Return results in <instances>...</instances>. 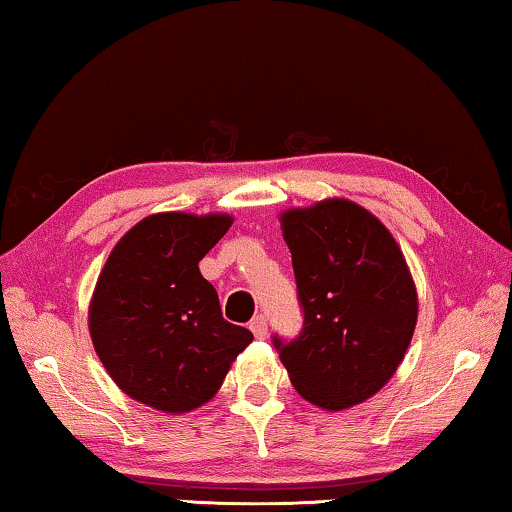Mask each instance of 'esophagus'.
Here are the masks:
<instances>
[{
    "mask_svg": "<svg viewBox=\"0 0 512 512\" xmlns=\"http://www.w3.org/2000/svg\"><path fill=\"white\" fill-rule=\"evenodd\" d=\"M249 329L254 332L256 338H265L267 336V320L265 316H256L254 320L249 322Z\"/></svg>",
    "mask_w": 512,
    "mask_h": 512,
    "instance_id": "obj_1",
    "label": "esophagus"
}]
</instances>
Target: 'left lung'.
<instances>
[{"mask_svg": "<svg viewBox=\"0 0 512 512\" xmlns=\"http://www.w3.org/2000/svg\"><path fill=\"white\" fill-rule=\"evenodd\" d=\"M304 327L274 336L302 398L338 412L387 384L410 348L419 300L387 226L348 199L281 212Z\"/></svg>", "mask_w": 512, "mask_h": 512, "instance_id": "8db88e82", "label": "left lung"}]
</instances>
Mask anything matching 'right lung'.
<instances>
[{"mask_svg":"<svg viewBox=\"0 0 512 512\" xmlns=\"http://www.w3.org/2000/svg\"><path fill=\"white\" fill-rule=\"evenodd\" d=\"M233 217L157 212L123 235L89 304L93 348L130 398L185 414L215 396L254 334L224 320L199 261Z\"/></svg>","mask_w":512,"mask_h":512,"instance_id":"add662e5","label":"right lung"}]
</instances>
